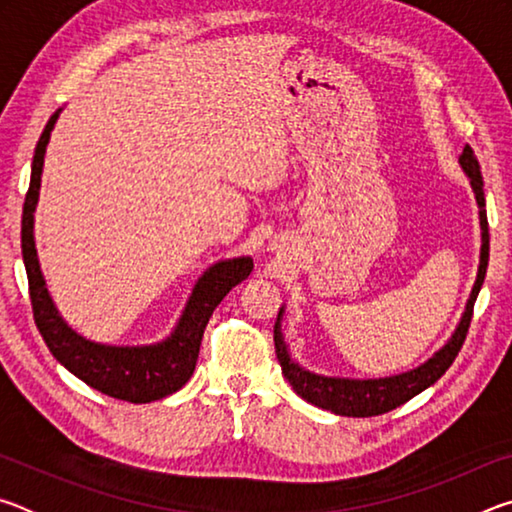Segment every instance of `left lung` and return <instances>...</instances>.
<instances>
[{
  "mask_svg": "<svg viewBox=\"0 0 512 512\" xmlns=\"http://www.w3.org/2000/svg\"><path fill=\"white\" fill-rule=\"evenodd\" d=\"M463 171L470 178L476 203H479V219H481V262H479V273H476V282L470 293V300L465 305V314L458 323L456 332L452 334L443 348H440L429 361H424L422 366L413 368L409 372H402V375H393V377H381V379H343V377H323L316 375V372H309L305 368H300L296 361L291 359L287 343H284L282 329H280V320L284 314V307L277 314V323L273 329V341H275V354L277 361L282 366V375L289 379V384L293 386L302 400H307L309 404L318 406V409L332 411L336 415H348V418H372V415H381L397 409L404 402H409L411 397L422 393L424 388H429L431 384L445 375L447 368L452 366L456 354L461 352L467 329H470L472 323V311H474V302L476 296H479L481 284L485 271H488V257H490V235H488V216H485V196H483V178H481V167L479 160L472 151V146L467 144L461 158Z\"/></svg>",
  "mask_w": 512,
  "mask_h": 512,
  "instance_id": "8db88e82",
  "label": "left lung"
}]
</instances>
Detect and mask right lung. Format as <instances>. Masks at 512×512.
<instances>
[{"mask_svg": "<svg viewBox=\"0 0 512 512\" xmlns=\"http://www.w3.org/2000/svg\"><path fill=\"white\" fill-rule=\"evenodd\" d=\"M58 115L60 108L51 115L38 140L31 164V185L22 210V257L29 277L33 318H36L42 339H45L56 361L63 363L72 375L88 386L97 388L99 393L133 404L162 400V397L180 391L192 377L207 320H210L216 305L228 296L230 289L250 275L253 259H223V262L207 268L198 277L176 329L162 343L137 345V348L124 345L121 348V345L94 343L76 334L60 318L54 300L49 296L45 277L40 271L36 239H33V212H36L40 196L42 164H45V151Z\"/></svg>", "mask_w": 512, "mask_h": 512, "instance_id": "1", "label": "right lung"}]
</instances>
